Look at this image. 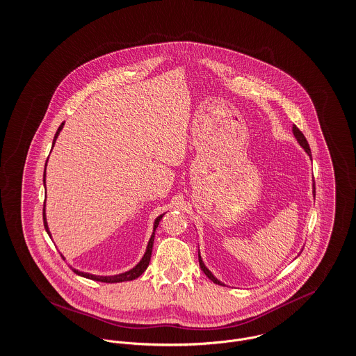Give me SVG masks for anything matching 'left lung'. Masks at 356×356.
Listing matches in <instances>:
<instances>
[{
  "label": "left lung",
  "instance_id": "8db88e82",
  "mask_svg": "<svg viewBox=\"0 0 356 356\" xmlns=\"http://www.w3.org/2000/svg\"><path fill=\"white\" fill-rule=\"evenodd\" d=\"M292 132H293V135H295V138H296V140L299 142V145L305 149V152L310 156V159H312V150H310V146H309V142L306 140V138H305V135L302 134V131L296 127V125H293L292 127ZM313 194L316 195V183H313ZM197 258H199V266H200V269L203 270V273L206 275V276L209 277L213 282H216V284H218V285H224L221 281H218L216 277L211 275V272L204 266V264H203V261H202V258H200V254H197Z\"/></svg>",
  "mask_w": 356,
  "mask_h": 356
}]
</instances>
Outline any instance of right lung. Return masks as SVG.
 I'll list each match as a JSON object with an SVG mask.
<instances>
[{
  "instance_id": "obj_1",
  "label": "right lung",
  "mask_w": 356,
  "mask_h": 356,
  "mask_svg": "<svg viewBox=\"0 0 356 356\" xmlns=\"http://www.w3.org/2000/svg\"><path fill=\"white\" fill-rule=\"evenodd\" d=\"M63 127H64V122H61V125L58 127V129H57V132H56V135H54L53 146H54L56 139H57V136H58L60 131L63 129ZM46 163H47V161H46ZM44 176H46V166H44V172H43V186H44ZM44 203H46V202H43V225H44L46 232H47V234H49V236H50V231H49V227H47V222H46V213H44V206H46V204H44ZM163 214H165V213H163ZM163 214L159 216V217L156 218V221H154L153 235H152L150 240H149V244H147V248H146V252H145L143 258H142V259H140V262H139L135 268H132L131 270H128V272H125V273H120V275H116V276H95V275H90V273L79 272V270H76V269H74V268H71V269H72V270H74V273H76L78 276L86 277V278H90V280H94V281H101V282H122V281H131V280L138 278V277L140 276V275L147 269V266H149V264H150V258H152V251H153V243H154L156 229H157L159 221H161V218L163 217ZM63 258H64V257H63Z\"/></svg>"
}]
</instances>
